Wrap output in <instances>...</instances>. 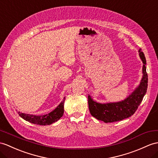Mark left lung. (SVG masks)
<instances>
[{"label":"left lung","instance_id":"1","mask_svg":"<svg viewBox=\"0 0 158 158\" xmlns=\"http://www.w3.org/2000/svg\"><path fill=\"white\" fill-rule=\"evenodd\" d=\"M140 58L143 61V77L135 90L124 101L117 102L98 103L88 96V107L92 116L105 123H113L123 120L133 115L143 101L148 88V74L146 72V60L141 49L139 50Z\"/></svg>","mask_w":158,"mask_h":158}]
</instances>
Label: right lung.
<instances>
[{"label": "right lung", "mask_w": 158, "mask_h": 158, "mask_svg": "<svg viewBox=\"0 0 158 158\" xmlns=\"http://www.w3.org/2000/svg\"><path fill=\"white\" fill-rule=\"evenodd\" d=\"M65 101V98L60 105L56 108L52 110L51 113L44 115H33L30 114H25L18 112L19 116L23 118L24 120L31 123L33 124H37L40 125H51L53 123H55L63 116L64 112V104Z\"/></svg>", "instance_id": "right-lung-1"}]
</instances>
